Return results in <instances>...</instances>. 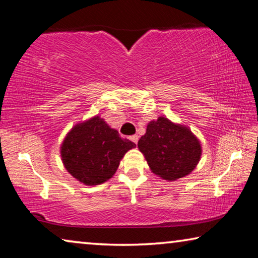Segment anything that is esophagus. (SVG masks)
I'll list each match as a JSON object with an SVG mask.
<instances>
[{
	"label": "esophagus",
	"mask_w": 258,
	"mask_h": 258,
	"mask_svg": "<svg viewBox=\"0 0 258 258\" xmlns=\"http://www.w3.org/2000/svg\"><path fill=\"white\" fill-rule=\"evenodd\" d=\"M130 139H131V141L134 142V144H138V140H139V137L138 136H132Z\"/></svg>",
	"instance_id": "34e87169"
}]
</instances>
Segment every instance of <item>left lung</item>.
Listing matches in <instances>:
<instances>
[{
	"label": "left lung",
	"mask_w": 258,
	"mask_h": 258,
	"mask_svg": "<svg viewBox=\"0 0 258 258\" xmlns=\"http://www.w3.org/2000/svg\"><path fill=\"white\" fill-rule=\"evenodd\" d=\"M138 148L151 172L167 181L191 173L202 155L201 141L188 126L163 116L148 122Z\"/></svg>",
	"instance_id": "8db88e82"
}]
</instances>
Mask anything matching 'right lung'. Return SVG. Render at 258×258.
I'll return each instance as SVG.
<instances>
[{"mask_svg": "<svg viewBox=\"0 0 258 258\" xmlns=\"http://www.w3.org/2000/svg\"><path fill=\"white\" fill-rule=\"evenodd\" d=\"M136 144L121 139L99 114L76 124L60 145V158L69 173L86 186L108 181L121 158Z\"/></svg>", "mask_w": 258, "mask_h": 258, "instance_id": "obj_1", "label": "right lung"}]
</instances>
